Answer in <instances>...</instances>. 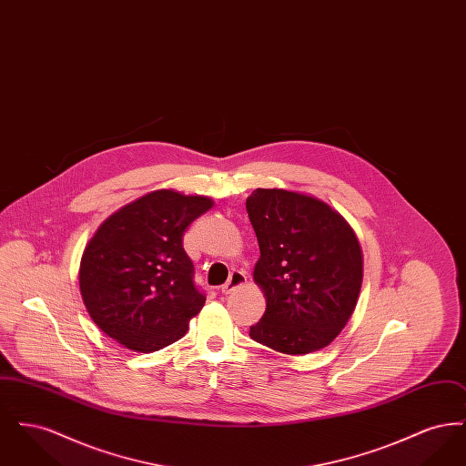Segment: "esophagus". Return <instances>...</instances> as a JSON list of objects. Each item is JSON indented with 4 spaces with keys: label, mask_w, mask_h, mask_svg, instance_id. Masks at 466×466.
<instances>
[{
    "label": "esophagus",
    "mask_w": 466,
    "mask_h": 466,
    "mask_svg": "<svg viewBox=\"0 0 466 466\" xmlns=\"http://www.w3.org/2000/svg\"><path fill=\"white\" fill-rule=\"evenodd\" d=\"M246 283H248V278H246V274L241 272V270H234V272L230 274L228 281L223 285L222 293L223 295H228V293H232L234 289H239V287H244Z\"/></svg>",
    "instance_id": "34e87169"
}]
</instances>
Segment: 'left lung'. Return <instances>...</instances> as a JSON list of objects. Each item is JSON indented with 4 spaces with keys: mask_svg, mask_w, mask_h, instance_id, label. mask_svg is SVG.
Listing matches in <instances>:
<instances>
[{
    "mask_svg": "<svg viewBox=\"0 0 466 466\" xmlns=\"http://www.w3.org/2000/svg\"><path fill=\"white\" fill-rule=\"evenodd\" d=\"M266 312L249 337L283 355H309L342 332L358 302L363 253L332 206L302 192L257 188L246 199Z\"/></svg>",
    "mask_w": 466,
    "mask_h": 466,
    "instance_id": "obj_1",
    "label": "left lung"
}]
</instances>
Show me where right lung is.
I'll list each match as a JSON object with an SVG mask.
<instances>
[{"instance_id":"right-lung-1","label":"right lung","mask_w":466,"mask_h":466,"mask_svg":"<svg viewBox=\"0 0 466 466\" xmlns=\"http://www.w3.org/2000/svg\"><path fill=\"white\" fill-rule=\"evenodd\" d=\"M213 208L206 196L160 188L122 206L84 249L78 281L92 321L136 353L179 340L206 297L196 289L183 232Z\"/></svg>"}]
</instances>
